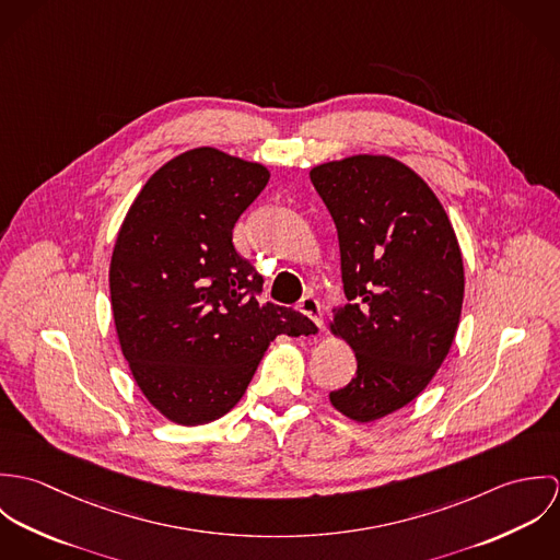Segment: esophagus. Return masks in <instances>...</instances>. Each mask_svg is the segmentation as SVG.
<instances>
[{
  "label": "esophagus",
  "instance_id": "1",
  "mask_svg": "<svg viewBox=\"0 0 560 560\" xmlns=\"http://www.w3.org/2000/svg\"><path fill=\"white\" fill-rule=\"evenodd\" d=\"M300 311L306 315V317H311V319L315 320V325L319 327V331L325 329V325H323V311H320V304L313 298V295H306L302 302H300Z\"/></svg>",
  "mask_w": 560,
  "mask_h": 560
}]
</instances>
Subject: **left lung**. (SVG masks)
Wrapping results in <instances>:
<instances>
[{
  "instance_id": "1",
  "label": "left lung",
  "mask_w": 560,
  "mask_h": 560,
  "mask_svg": "<svg viewBox=\"0 0 560 560\" xmlns=\"http://www.w3.org/2000/svg\"><path fill=\"white\" fill-rule=\"evenodd\" d=\"M338 233L345 298L329 331L355 353V377L329 402L373 422L416 399L446 360L464 304V258L431 187L388 155L311 170Z\"/></svg>"
}]
</instances>
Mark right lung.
<instances>
[{"mask_svg":"<svg viewBox=\"0 0 560 560\" xmlns=\"http://www.w3.org/2000/svg\"><path fill=\"white\" fill-rule=\"evenodd\" d=\"M262 163L200 147L163 163L129 207L109 262L118 342L149 402L196 427L229 413L276 336L315 334L262 304L233 229L269 180Z\"/></svg>","mask_w":560,"mask_h":560,"instance_id":"obj_1","label":"right lung"}]
</instances>
